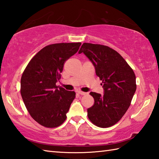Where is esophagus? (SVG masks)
Segmentation results:
<instances>
[{"mask_svg":"<svg viewBox=\"0 0 159 159\" xmlns=\"http://www.w3.org/2000/svg\"><path fill=\"white\" fill-rule=\"evenodd\" d=\"M77 93H78L80 95H85L87 94V93H85V92H83L81 91H77Z\"/></svg>","mask_w":159,"mask_h":159,"instance_id":"1","label":"esophagus"}]
</instances>
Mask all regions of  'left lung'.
<instances>
[{
  "instance_id": "obj_1",
  "label": "left lung",
  "mask_w": 159,
  "mask_h": 159,
  "mask_svg": "<svg viewBox=\"0 0 159 159\" xmlns=\"http://www.w3.org/2000/svg\"><path fill=\"white\" fill-rule=\"evenodd\" d=\"M84 54L95 66L102 81L104 94L91 92L94 104L87 109L92 123L102 128L119 122L130 106L136 90L135 73L124 58L108 46L84 43L79 53Z\"/></svg>"
}]
</instances>
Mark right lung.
I'll use <instances>...</instances> for the list:
<instances>
[{
	"label": "right lung",
	"instance_id": "add662e5",
	"mask_svg": "<svg viewBox=\"0 0 159 159\" xmlns=\"http://www.w3.org/2000/svg\"><path fill=\"white\" fill-rule=\"evenodd\" d=\"M81 43H55L45 47L29 61L21 78L20 92L32 118L42 126L55 128L66 119L75 91L56 85L65 61L78 51Z\"/></svg>",
	"mask_w": 159,
	"mask_h": 159
}]
</instances>
